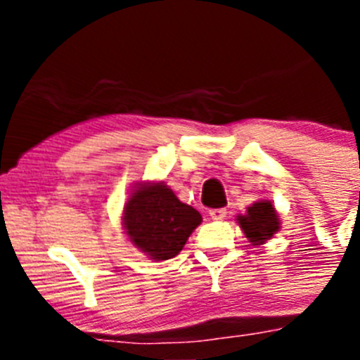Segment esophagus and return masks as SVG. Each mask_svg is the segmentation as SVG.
<instances>
[{"instance_id":"34e87169","label":"esophagus","mask_w":360,"mask_h":360,"mask_svg":"<svg viewBox=\"0 0 360 360\" xmlns=\"http://www.w3.org/2000/svg\"><path fill=\"white\" fill-rule=\"evenodd\" d=\"M209 216H211L212 219H224L225 216H227V209H211V211H209Z\"/></svg>"}]
</instances>
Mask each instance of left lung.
<instances>
[{"instance_id": "left-lung-1", "label": "left lung", "mask_w": 360, "mask_h": 360, "mask_svg": "<svg viewBox=\"0 0 360 360\" xmlns=\"http://www.w3.org/2000/svg\"><path fill=\"white\" fill-rule=\"evenodd\" d=\"M238 224L252 245L270 240L279 231V218L274 205L266 200L256 202L247 209V214L238 216Z\"/></svg>"}]
</instances>
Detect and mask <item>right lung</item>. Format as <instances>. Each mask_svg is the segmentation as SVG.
<instances>
[{
  "label": "right lung",
  "instance_id": "1",
  "mask_svg": "<svg viewBox=\"0 0 360 360\" xmlns=\"http://www.w3.org/2000/svg\"><path fill=\"white\" fill-rule=\"evenodd\" d=\"M200 224V212L180 202L165 184H141L124 209L129 240L153 259L176 256Z\"/></svg>",
  "mask_w": 360,
  "mask_h": 360
}]
</instances>
